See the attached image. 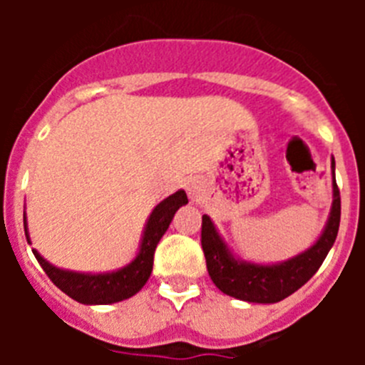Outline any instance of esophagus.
Segmentation results:
<instances>
[{"label": "esophagus", "instance_id": "obj_1", "mask_svg": "<svg viewBox=\"0 0 365 365\" xmlns=\"http://www.w3.org/2000/svg\"><path fill=\"white\" fill-rule=\"evenodd\" d=\"M186 190H188V193H190V197L192 199H197L199 197V193H201V182H199V180H190L188 182V186H186Z\"/></svg>", "mask_w": 365, "mask_h": 365}]
</instances>
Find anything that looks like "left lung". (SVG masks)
<instances>
[{
  "mask_svg": "<svg viewBox=\"0 0 365 365\" xmlns=\"http://www.w3.org/2000/svg\"><path fill=\"white\" fill-rule=\"evenodd\" d=\"M334 175V159L331 163ZM340 227V190L333 179V208L320 240L309 250L279 265H254L237 261L228 252L208 215H202L201 245L206 269L219 291L250 303H276L291 296L320 269L334 245Z\"/></svg>",
  "mask_w": 365,
  "mask_h": 365,
  "instance_id": "1",
  "label": "left lung"
}]
</instances>
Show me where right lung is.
Returning <instances> with one entry per match:
<instances>
[{"label": "right lung", "instance_id": "right-lung-1", "mask_svg": "<svg viewBox=\"0 0 365 365\" xmlns=\"http://www.w3.org/2000/svg\"><path fill=\"white\" fill-rule=\"evenodd\" d=\"M186 202H188V197H186L185 190H179V192H175L173 195H170V197H166L163 202L155 206L150 219H148L137 257L131 261L130 265L117 270V272L78 274L69 272V270H60L51 265V263H47L36 250H32V252H34L45 274L49 276L51 282L60 291L66 292L69 298L86 303V305H108V303L122 302V299H128L137 294L146 285L151 270H153V254L157 243L170 227V222H172L175 212L179 210V206L186 205ZM24 227L29 241L27 221L25 219Z\"/></svg>", "mask_w": 365, "mask_h": 365}]
</instances>
